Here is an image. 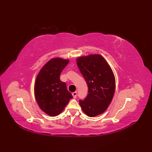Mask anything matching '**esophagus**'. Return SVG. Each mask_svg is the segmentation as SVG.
Listing matches in <instances>:
<instances>
[{"mask_svg":"<svg viewBox=\"0 0 152 152\" xmlns=\"http://www.w3.org/2000/svg\"><path fill=\"white\" fill-rule=\"evenodd\" d=\"M72 96H73L74 98H76L77 96V91H75L74 93H72Z\"/></svg>","mask_w":152,"mask_h":152,"instance_id":"obj_1","label":"esophagus"}]
</instances>
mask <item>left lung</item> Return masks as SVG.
I'll list each match as a JSON object with an SVG mask.
<instances>
[{"label":"left lung","mask_w":152,"mask_h":152,"mask_svg":"<svg viewBox=\"0 0 152 152\" xmlns=\"http://www.w3.org/2000/svg\"><path fill=\"white\" fill-rule=\"evenodd\" d=\"M77 64L88 87L87 96L79 100V104L88 116H96L107 110L113 99L115 87L113 72L99 54L79 57Z\"/></svg>","instance_id":"8db88e82"}]
</instances>
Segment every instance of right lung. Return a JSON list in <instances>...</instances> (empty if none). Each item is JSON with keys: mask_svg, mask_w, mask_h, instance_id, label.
Masks as SVG:
<instances>
[{"mask_svg": "<svg viewBox=\"0 0 152 152\" xmlns=\"http://www.w3.org/2000/svg\"><path fill=\"white\" fill-rule=\"evenodd\" d=\"M69 62L60 57L51 59L41 68L36 78V100L40 109L50 116L61 114L73 98L66 83L60 80L61 72Z\"/></svg>", "mask_w": 152, "mask_h": 152, "instance_id": "obj_1", "label": "right lung"}]
</instances>
